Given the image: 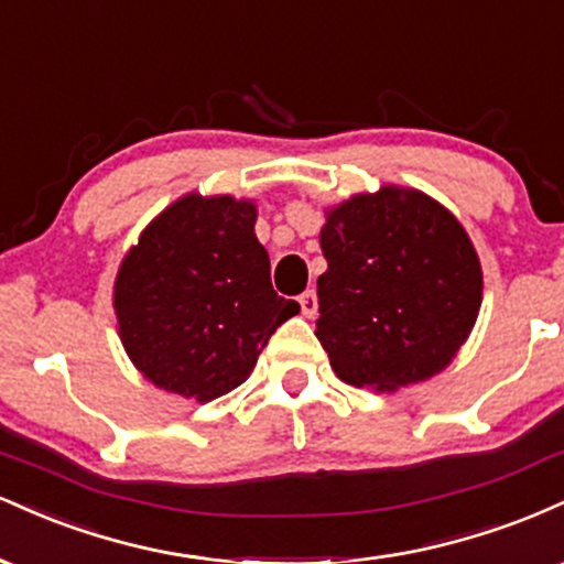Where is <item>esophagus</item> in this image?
<instances>
[{
  "label": "esophagus",
  "mask_w": 564,
  "mask_h": 564,
  "mask_svg": "<svg viewBox=\"0 0 564 564\" xmlns=\"http://www.w3.org/2000/svg\"><path fill=\"white\" fill-rule=\"evenodd\" d=\"M300 307H302V315L304 318H313L315 313H318V296H315V291H304L300 296Z\"/></svg>",
  "instance_id": "1"
}]
</instances>
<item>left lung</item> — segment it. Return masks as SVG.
I'll list each match as a JSON object with an SVG mask.
<instances>
[{
    "label": "left lung",
    "mask_w": 564,
    "mask_h": 564,
    "mask_svg": "<svg viewBox=\"0 0 564 564\" xmlns=\"http://www.w3.org/2000/svg\"><path fill=\"white\" fill-rule=\"evenodd\" d=\"M315 336L334 373L394 392L451 366L475 328L482 268L464 225L416 187L328 206Z\"/></svg>",
    "instance_id": "1"
}]
</instances>
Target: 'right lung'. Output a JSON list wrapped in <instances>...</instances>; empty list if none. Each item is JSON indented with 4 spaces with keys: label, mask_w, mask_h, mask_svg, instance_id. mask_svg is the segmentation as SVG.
<instances>
[{
    "label": "right lung",
    "mask_w": 564,
    "mask_h": 564,
    "mask_svg": "<svg viewBox=\"0 0 564 564\" xmlns=\"http://www.w3.org/2000/svg\"><path fill=\"white\" fill-rule=\"evenodd\" d=\"M251 198L185 193L140 232L113 283L119 339L159 390L209 403L236 390L283 321Z\"/></svg>",
    "instance_id": "right-lung-1"
}]
</instances>
